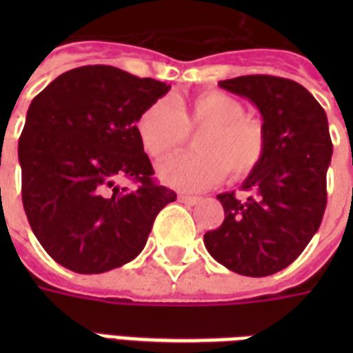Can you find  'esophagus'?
I'll return each instance as SVG.
<instances>
[{
	"label": "esophagus",
	"mask_w": 353,
	"mask_h": 353,
	"mask_svg": "<svg viewBox=\"0 0 353 353\" xmlns=\"http://www.w3.org/2000/svg\"><path fill=\"white\" fill-rule=\"evenodd\" d=\"M177 199L181 200V202H185V204H189V206H194V204H199L200 202L199 196H191V194H179Z\"/></svg>",
	"instance_id": "1"
}]
</instances>
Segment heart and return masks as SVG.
<instances>
[{"instance_id": "obj_1", "label": "heart", "mask_w": 353, "mask_h": 353, "mask_svg": "<svg viewBox=\"0 0 353 353\" xmlns=\"http://www.w3.org/2000/svg\"><path fill=\"white\" fill-rule=\"evenodd\" d=\"M242 101L221 90H204L177 101L157 100L136 119V134L147 157L162 162L194 138L196 153L172 159L159 168V177L170 187L194 191L217 183L227 174L240 181L257 168L265 157L263 124L244 115Z\"/></svg>"}]
</instances>
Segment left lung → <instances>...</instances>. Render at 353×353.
Listing matches in <instances>:
<instances>
[{
    "label": "left lung",
    "instance_id": "obj_1",
    "mask_svg": "<svg viewBox=\"0 0 353 353\" xmlns=\"http://www.w3.org/2000/svg\"><path fill=\"white\" fill-rule=\"evenodd\" d=\"M219 87L259 109L266 149L242 183L248 199L217 194L225 221L204 234V245L232 272L270 276L303 253L323 219L333 154L327 115L303 85L283 77L244 75Z\"/></svg>",
    "mask_w": 353,
    "mask_h": 353
}]
</instances>
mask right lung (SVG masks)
<instances>
[{"instance_id": "obj_1", "label": "right lung", "mask_w": 353, "mask_h": 353, "mask_svg": "<svg viewBox=\"0 0 353 353\" xmlns=\"http://www.w3.org/2000/svg\"><path fill=\"white\" fill-rule=\"evenodd\" d=\"M170 90L113 65L58 75L28 108L19 139L22 204L43 250L79 274L130 263L176 192L153 181L136 134L139 113ZM139 181L136 192L114 183Z\"/></svg>"}]
</instances>
